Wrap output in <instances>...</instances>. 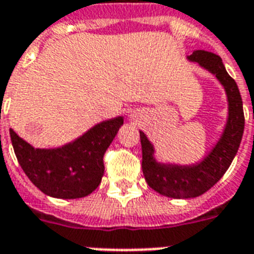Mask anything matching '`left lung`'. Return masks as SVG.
Segmentation results:
<instances>
[{
  "label": "left lung",
  "instance_id": "left-lung-1",
  "mask_svg": "<svg viewBox=\"0 0 254 254\" xmlns=\"http://www.w3.org/2000/svg\"><path fill=\"white\" fill-rule=\"evenodd\" d=\"M188 60L197 62L208 71L215 74L216 78L225 87L229 102V118L223 136L215 148L212 149L211 154L201 163L190 167L158 164L152 158V145L140 131L143 154L141 168L145 180L152 190L172 198L196 197L211 190L223 178L237 154L245 126L243 99L239 87L224 67L221 58L213 53L194 50L188 57Z\"/></svg>",
  "mask_w": 254,
  "mask_h": 254
}]
</instances>
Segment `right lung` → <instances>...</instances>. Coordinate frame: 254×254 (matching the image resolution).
<instances>
[{
	"label": "right lung",
	"instance_id": "obj_1",
	"mask_svg": "<svg viewBox=\"0 0 254 254\" xmlns=\"http://www.w3.org/2000/svg\"><path fill=\"white\" fill-rule=\"evenodd\" d=\"M123 125V118L96 125L62 148L38 149L10 129L19 166L41 192L52 197L79 198L96 190L105 174L103 156Z\"/></svg>",
	"mask_w": 254,
	"mask_h": 254
}]
</instances>
